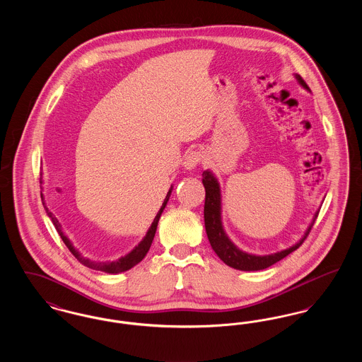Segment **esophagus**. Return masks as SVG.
I'll use <instances>...</instances> for the list:
<instances>
[{"label": "esophagus", "mask_w": 362, "mask_h": 362, "mask_svg": "<svg viewBox=\"0 0 362 362\" xmlns=\"http://www.w3.org/2000/svg\"><path fill=\"white\" fill-rule=\"evenodd\" d=\"M201 160H202V155L199 151H191L183 158V167L189 171L194 170L201 163Z\"/></svg>", "instance_id": "1"}]
</instances>
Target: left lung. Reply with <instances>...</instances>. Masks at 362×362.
<instances>
[{
    "instance_id": "8db88e82",
    "label": "left lung",
    "mask_w": 362,
    "mask_h": 362,
    "mask_svg": "<svg viewBox=\"0 0 362 362\" xmlns=\"http://www.w3.org/2000/svg\"><path fill=\"white\" fill-rule=\"evenodd\" d=\"M296 80L298 81V84L305 88L307 90H310L308 86L305 84V81L301 78V76L296 74L294 76ZM202 183L206 191L205 195V209H204V217H205V228H206L207 239L210 241L211 248L214 250V252L218 255V258L224 262L225 264L236 269V270H243V272H258L267 269L270 266H273L276 262H279L281 259L288 257L289 254H292L293 251H296L304 240L307 239V236L310 235V228L315 223V218L317 217V213L315 214L312 223H310L307 232L304 233V236L297 241L296 244H293L292 247L282 250L276 254H270V255H254V254H248L241 251L240 248H238L232 240L228 238V235L225 233L224 226H223V220H221V189H220V183L217 180V177L213 175L211 171H204L202 173Z\"/></svg>"
}]
</instances>
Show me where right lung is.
Segmentation results:
<instances>
[{
  "instance_id": "obj_1",
  "label": "right lung",
  "mask_w": 362,
  "mask_h": 362,
  "mask_svg": "<svg viewBox=\"0 0 362 362\" xmlns=\"http://www.w3.org/2000/svg\"><path fill=\"white\" fill-rule=\"evenodd\" d=\"M40 183H43L42 177H40ZM171 192H173V187H171L170 191H168V194H167V197H165V199H164V202H163V206L160 207L158 213L156 214L155 220H153V223L151 225V228L148 229V232H146L145 238H144L142 240L139 241V244L136 245V247H134V248H133L127 255H124V257H122V258L117 259V260H112V262H95V260L84 258V257H83V255H81V254L74 248V245L71 244V241H70L69 239L64 235V232H62V226L59 224V221L55 218V216H54L52 211L49 210V207L45 205V198H43L42 201H43L45 209H46V213H47V216L52 218V224L55 226L57 232L59 233L61 239L64 240L65 245L69 248L70 252L77 258V260H78L80 263H83L84 266L89 267V269H93V270H99V272L110 273V274H118V273L127 272V270H130L132 267H134V266L138 264L142 259L145 258V255L148 254V251H149V248H151V245H152L153 238H155L156 229H157V224H158L160 216H161L163 210H164L165 206H167V202H168V199H170Z\"/></svg>"
}]
</instances>
